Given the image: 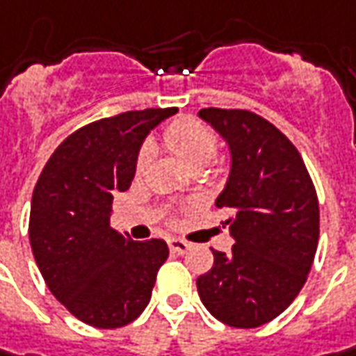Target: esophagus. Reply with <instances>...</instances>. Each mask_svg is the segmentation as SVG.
Here are the masks:
<instances>
[{
    "mask_svg": "<svg viewBox=\"0 0 356 356\" xmlns=\"http://www.w3.org/2000/svg\"><path fill=\"white\" fill-rule=\"evenodd\" d=\"M167 244H169V250L175 252V254H185V252L193 246L191 242H187V240L183 238H169L167 240Z\"/></svg>",
    "mask_w": 356,
    "mask_h": 356,
    "instance_id": "1",
    "label": "esophagus"
}]
</instances>
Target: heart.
Masks as SVG:
<instances>
[{
    "instance_id": "heart-1",
    "label": "heart",
    "mask_w": 356,
    "mask_h": 356,
    "mask_svg": "<svg viewBox=\"0 0 356 356\" xmlns=\"http://www.w3.org/2000/svg\"><path fill=\"white\" fill-rule=\"evenodd\" d=\"M167 147L191 169H204L218 154V138L213 129L197 120H175L163 131ZM154 157L152 145H143L136 161V171L143 173Z\"/></svg>"
}]
</instances>
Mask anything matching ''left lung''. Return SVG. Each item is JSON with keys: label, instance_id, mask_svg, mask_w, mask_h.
Wrapping results in <instances>:
<instances>
[{"label": "left lung", "instance_id": "left-lung-1", "mask_svg": "<svg viewBox=\"0 0 356 356\" xmlns=\"http://www.w3.org/2000/svg\"><path fill=\"white\" fill-rule=\"evenodd\" d=\"M199 116L227 140L232 165L216 199L234 246L213 250L197 280L204 307L218 321L252 329L276 319L298 298L319 240V202L296 145L248 110L202 108Z\"/></svg>", "mask_w": 356, "mask_h": 356}]
</instances>
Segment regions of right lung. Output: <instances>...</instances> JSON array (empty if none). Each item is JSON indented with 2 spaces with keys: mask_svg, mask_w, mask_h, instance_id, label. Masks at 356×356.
I'll use <instances>...</instances> for the list:
<instances>
[{
  "mask_svg": "<svg viewBox=\"0 0 356 356\" xmlns=\"http://www.w3.org/2000/svg\"><path fill=\"white\" fill-rule=\"evenodd\" d=\"M175 108L102 118L70 134L35 185L29 240L51 293L82 323L116 329L149 303L169 256L163 240L134 242L110 227L112 201L129 189L141 141Z\"/></svg>",
  "mask_w": 356,
  "mask_h": 356,
  "instance_id": "1",
  "label": "right lung"
}]
</instances>
